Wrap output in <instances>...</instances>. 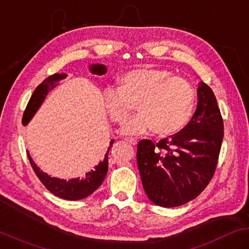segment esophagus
<instances>
[{"mask_svg": "<svg viewBox=\"0 0 249 249\" xmlns=\"http://www.w3.org/2000/svg\"><path fill=\"white\" fill-rule=\"evenodd\" d=\"M124 141L126 142V143H129V144L133 145V146H136V145H138V141L134 140V139H124Z\"/></svg>", "mask_w": 249, "mask_h": 249, "instance_id": "34e87169", "label": "esophagus"}]
</instances>
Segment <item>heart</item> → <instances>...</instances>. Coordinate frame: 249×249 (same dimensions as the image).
Returning <instances> with one entry per match:
<instances>
[{
	"instance_id": "b5f03b06",
	"label": "heart",
	"mask_w": 249,
	"mask_h": 249,
	"mask_svg": "<svg viewBox=\"0 0 249 249\" xmlns=\"http://www.w3.org/2000/svg\"><path fill=\"white\" fill-rule=\"evenodd\" d=\"M109 118L123 124L136 108L140 114L126 123L121 133L167 136L181 131L195 113L196 93L186 79L173 76L170 71L141 68L129 71L120 78L119 86H106L102 93Z\"/></svg>"
}]
</instances>
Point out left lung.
Wrapping results in <instances>:
<instances>
[{"instance_id":"obj_1","label":"left lung","mask_w":249,"mask_h":249,"mask_svg":"<svg viewBox=\"0 0 249 249\" xmlns=\"http://www.w3.org/2000/svg\"><path fill=\"white\" fill-rule=\"evenodd\" d=\"M224 139L216 96L204 83L189 124L172 139L138 145V166L147 196L156 205L176 207L196 199L214 176Z\"/></svg>"}]
</instances>
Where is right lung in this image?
<instances>
[{
  "label": "right lung",
  "mask_w": 249,
  "mask_h": 249,
  "mask_svg": "<svg viewBox=\"0 0 249 249\" xmlns=\"http://www.w3.org/2000/svg\"><path fill=\"white\" fill-rule=\"evenodd\" d=\"M90 71L92 74L96 75H103L106 73V67L103 64H92L90 65ZM67 77V74H59L55 73L53 75H50L49 77L44 80L42 84H39L36 89L34 90L33 94L31 95L29 103L25 107V110L22 116V124L27 125L29 121L32 119L33 116L36 113L39 106L44 102L45 98H46L47 93L50 90H53L55 86L58 85L59 80ZM114 144V140L110 141L109 147L106 154L104 156V160L100 162L98 165L94 166L93 170H91L82 178H72V179H60L57 177H50L48 174L44 173L39 170V167L36 166L30 155L28 154L30 163L35 174L42 181V184L46 187V188L52 192L53 195L57 196L61 199L70 200V201H76L82 200L85 197L89 196L91 194L99 188L102 185V182L105 178L106 174H107L108 170V153L111 146Z\"/></svg>",
  "instance_id": "add662e5"
}]
</instances>
